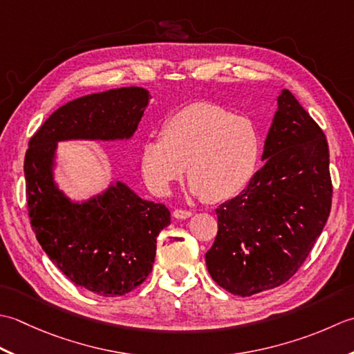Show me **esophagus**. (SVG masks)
<instances>
[{
  "instance_id": "obj_1",
  "label": "esophagus",
  "mask_w": 354,
  "mask_h": 354,
  "mask_svg": "<svg viewBox=\"0 0 354 354\" xmlns=\"http://www.w3.org/2000/svg\"><path fill=\"white\" fill-rule=\"evenodd\" d=\"M172 215H174L176 218H180V220H185V218H189L192 215V211H187V209H176L174 212H172Z\"/></svg>"
}]
</instances>
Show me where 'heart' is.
Masks as SVG:
<instances>
[{"instance_id": "heart-1", "label": "heart", "mask_w": 354, "mask_h": 354, "mask_svg": "<svg viewBox=\"0 0 354 354\" xmlns=\"http://www.w3.org/2000/svg\"><path fill=\"white\" fill-rule=\"evenodd\" d=\"M261 137L252 120L225 106L196 102L172 114L162 127V139L142 147V174L151 191L168 196L183 177L192 192L207 203L240 194L257 169Z\"/></svg>"}]
</instances>
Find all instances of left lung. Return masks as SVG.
<instances>
[{
	"label": "left lung",
	"mask_w": 354,
	"mask_h": 354,
	"mask_svg": "<svg viewBox=\"0 0 354 354\" xmlns=\"http://www.w3.org/2000/svg\"><path fill=\"white\" fill-rule=\"evenodd\" d=\"M263 160L246 189L215 211L218 232L206 254L212 279L238 297L287 283L331 209L326 134L288 90L278 97Z\"/></svg>",
	"instance_id": "1"
}]
</instances>
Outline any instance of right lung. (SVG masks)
<instances>
[{"mask_svg":"<svg viewBox=\"0 0 354 354\" xmlns=\"http://www.w3.org/2000/svg\"><path fill=\"white\" fill-rule=\"evenodd\" d=\"M148 100L149 93L140 86L71 100L41 125L26 151V197L36 240L71 283L100 297H122L147 279L157 235L171 225V214L120 182L73 203L55 185L56 143L129 139Z\"/></svg>","mask_w":354,"mask_h":354,"instance_id":"obj_1","label":"right lung"}]
</instances>
